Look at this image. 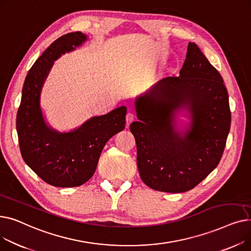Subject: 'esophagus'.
I'll return each mask as SVG.
<instances>
[{
  "label": "esophagus",
  "mask_w": 251,
  "mask_h": 251,
  "mask_svg": "<svg viewBox=\"0 0 251 251\" xmlns=\"http://www.w3.org/2000/svg\"><path fill=\"white\" fill-rule=\"evenodd\" d=\"M134 120V114L132 112H128L126 115V122H127V127L129 125V123H131Z\"/></svg>",
  "instance_id": "34e87169"
}]
</instances>
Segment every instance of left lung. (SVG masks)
<instances>
[{"instance_id":"obj_1","label":"left lung","mask_w":251,"mask_h":251,"mask_svg":"<svg viewBox=\"0 0 251 251\" xmlns=\"http://www.w3.org/2000/svg\"><path fill=\"white\" fill-rule=\"evenodd\" d=\"M187 109L185 131L175 114ZM138 121L130 124L141 180L151 189L180 193L194 188L220 163L231 125L227 88L201 49L189 43L179 76L156 82L135 100Z\"/></svg>"}]
</instances>
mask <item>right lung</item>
Here are the masks:
<instances>
[{"instance_id":"right-lung-1","label":"right lung","mask_w":251,"mask_h":251,"mask_svg":"<svg viewBox=\"0 0 251 251\" xmlns=\"http://www.w3.org/2000/svg\"><path fill=\"white\" fill-rule=\"evenodd\" d=\"M81 31L64 34L39 57L26 75L16 118L20 152L24 162L50 185L76 187L95 174L107 141L125 128L127 109L92 117L70 132H58L45 121L41 92L54 61L86 42Z\"/></svg>"}]
</instances>
